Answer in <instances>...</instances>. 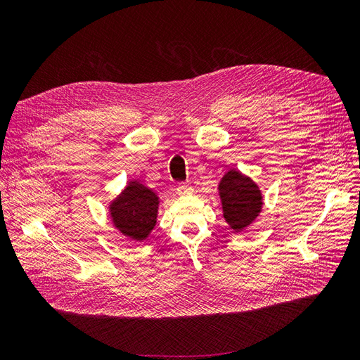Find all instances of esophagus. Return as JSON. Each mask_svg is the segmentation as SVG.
<instances>
[{"label":"esophagus","mask_w":360,"mask_h":360,"mask_svg":"<svg viewBox=\"0 0 360 360\" xmlns=\"http://www.w3.org/2000/svg\"><path fill=\"white\" fill-rule=\"evenodd\" d=\"M193 192L191 184H179L177 186V193L179 195H191Z\"/></svg>","instance_id":"34e87169"}]
</instances>
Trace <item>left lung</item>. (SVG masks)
Returning <instances> with one entry per match:
<instances>
[{
	"mask_svg": "<svg viewBox=\"0 0 360 360\" xmlns=\"http://www.w3.org/2000/svg\"><path fill=\"white\" fill-rule=\"evenodd\" d=\"M219 197L226 224L236 233L243 231L255 221L263 207L261 191L252 179L240 171L230 169L219 183Z\"/></svg>",
	"mask_w": 360,
	"mask_h": 360,
	"instance_id": "8db88e82",
	"label": "left lung"
}]
</instances>
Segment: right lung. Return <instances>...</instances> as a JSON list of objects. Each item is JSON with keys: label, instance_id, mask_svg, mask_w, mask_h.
<instances>
[{"label": "right lung", "instance_id": "obj_1", "mask_svg": "<svg viewBox=\"0 0 360 360\" xmlns=\"http://www.w3.org/2000/svg\"><path fill=\"white\" fill-rule=\"evenodd\" d=\"M159 197L138 180L129 181L124 191L110 205L114 226L130 240L143 242L158 219Z\"/></svg>", "mask_w": 360, "mask_h": 360}]
</instances>
